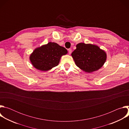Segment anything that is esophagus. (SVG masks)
<instances>
[{
  "mask_svg": "<svg viewBox=\"0 0 129 129\" xmlns=\"http://www.w3.org/2000/svg\"><path fill=\"white\" fill-rule=\"evenodd\" d=\"M68 51L69 54H71V51H72V50H71V48H69V49H68Z\"/></svg>",
  "mask_w": 129,
  "mask_h": 129,
  "instance_id": "34e87169",
  "label": "esophagus"
}]
</instances>
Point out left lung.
<instances>
[{"label": "left lung", "instance_id": "left-lung-1", "mask_svg": "<svg viewBox=\"0 0 129 129\" xmlns=\"http://www.w3.org/2000/svg\"><path fill=\"white\" fill-rule=\"evenodd\" d=\"M76 47L71 56L76 65L86 72L99 70L106 61V53L97 45L80 43Z\"/></svg>", "mask_w": 129, "mask_h": 129}]
</instances>
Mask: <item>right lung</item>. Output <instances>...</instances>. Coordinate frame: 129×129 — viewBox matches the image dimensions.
I'll return each mask as SVG.
<instances>
[{
  "instance_id": "obj_1",
  "label": "right lung",
  "mask_w": 129,
  "mask_h": 129,
  "mask_svg": "<svg viewBox=\"0 0 129 129\" xmlns=\"http://www.w3.org/2000/svg\"><path fill=\"white\" fill-rule=\"evenodd\" d=\"M67 49L56 43L48 44L36 48L29 59L34 67L41 71H47L57 66L61 57L67 54Z\"/></svg>"
}]
</instances>
